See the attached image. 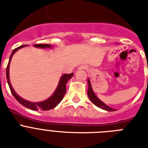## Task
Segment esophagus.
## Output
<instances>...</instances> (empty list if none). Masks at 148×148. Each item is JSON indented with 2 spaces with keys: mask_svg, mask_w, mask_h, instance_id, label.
Listing matches in <instances>:
<instances>
[{
  "mask_svg": "<svg viewBox=\"0 0 148 148\" xmlns=\"http://www.w3.org/2000/svg\"><path fill=\"white\" fill-rule=\"evenodd\" d=\"M88 69V66L87 65H84V64H82L81 65V66H79L78 67V70H86Z\"/></svg>",
  "mask_w": 148,
  "mask_h": 148,
  "instance_id": "obj_1",
  "label": "esophagus"
}]
</instances>
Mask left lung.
<instances>
[{
    "label": "left lung",
    "instance_id": "1",
    "mask_svg": "<svg viewBox=\"0 0 148 148\" xmlns=\"http://www.w3.org/2000/svg\"><path fill=\"white\" fill-rule=\"evenodd\" d=\"M88 95L89 99L90 100V101L92 102L95 105H96L98 108L103 109V110H108V111H114L115 110V109L114 108H111L110 107L108 106L106 103H104L103 102L100 100L98 97L96 96V95L94 92V90L92 89V87H91V84H90V81L89 80V78L88 79Z\"/></svg>",
    "mask_w": 148,
    "mask_h": 148
}]
</instances>
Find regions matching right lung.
Masks as SVG:
<instances>
[{"label": "right lung", "instance_id": "right-lung-1", "mask_svg": "<svg viewBox=\"0 0 148 148\" xmlns=\"http://www.w3.org/2000/svg\"><path fill=\"white\" fill-rule=\"evenodd\" d=\"M27 45H21L20 47L15 48L14 51H12V53L10 54V58H9V62H8V67H7V70H6V76H7V81H8V84L9 85V88L10 89V91L12 93L13 96L15 97V99L17 100L20 103H21L22 105L26 107L27 108H29L31 110H48L51 109H53L58 106V104L60 103V101H62V99L64 98V96L66 94V84L67 83V81H69L70 79L71 78L74 73L68 74H64L63 76L60 77V81L58 83V85L57 88L54 90V92L53 93V95H51L49 98H47V100L43 101H40V102H31V101H28L25 100V99L22 98L21 97H20L19 95H17V93L15 92V90H14V88L11 86L10 81V77H9V69H10V64L11 58H12L14 53L17 51L19 49L22 48V47H26ZM34 47H38V48H51L52 47V45H43V44H40V45H34Z\"/></svg>", "mask_w": 148, "mask_h": 148}]
</instances>
